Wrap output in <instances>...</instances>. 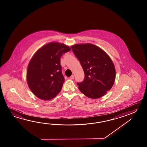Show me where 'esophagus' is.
Wrapping results in <instances>:
<instances>
[{
  "label": "esophagus",
  "instance_id": "obj_1",
  "mask_svg": "<svg viewBox=\"0 0 147 147\" xmlns=\"http://www.w3.org/2000/svg\"><path fill=\"white\" fill-rule=\"evenodd\" d=\"M71 79H74L75 78V76L74 75H71V76L70 77Z\"/></svg>",
  "mask_w": 147,
  "mask_h": 147
}]
</instances>
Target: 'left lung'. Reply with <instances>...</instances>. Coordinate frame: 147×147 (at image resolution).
Listing matches in <instances>:
<instances>
[{
    "mask_svg": "<svg viewBox=\"0 0 147 147\" xmlns=\"http://www.w3.org/2000/svg\"><path fill=\"white\" fill-rule=\"evenodd\" d=\"M84 73V81L78 88L91 99L102 97L113 86L116 78L115 65L108 55L91 44H75L71 46Z\"/></svg>",
    "mask_w": 147,
    "mask_h": 147,
    "instance_id": "8db88e82",
    "label": "left lung"
}]
</instances>
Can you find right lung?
Masks as SVG:
<instances>
[{"label":"right lung","mask_w":147,"mask_h":147,"mask_svg":"<svg viewBox=\"0 0 147 147\" xmlns=\"http://www.w3.org/2000/svg\"><path fill=\"white\" fill-rule=\"evenodd\" d=\"M70 50L64 44L51 42L35 53L28 64L27 81L36 97L49 100L60 92L65 81L60 58Z\"/></svg>","instance_id":"right-lung-1"}]
</instances>
